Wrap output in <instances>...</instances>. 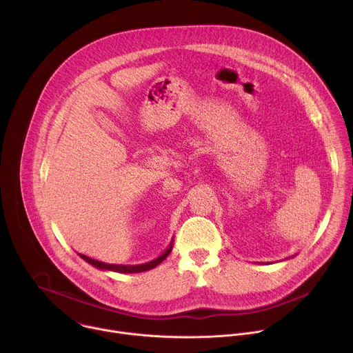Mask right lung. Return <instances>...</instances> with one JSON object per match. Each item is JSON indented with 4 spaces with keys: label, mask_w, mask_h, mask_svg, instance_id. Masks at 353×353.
I'll use <instances>...</instances> for the list:
<instances>
[{
    "label": "right lung",
    "mask_w": 353,
    "mask_h": 353,
    "mask_svg": "<svg viewBox=\"0 0 353 353\" xmlns=\"http://www.w3.org/2000/svg\"><path fill=\"white\" fill-rule=\"evenodd\" d=\"M172 248H173V239L169 244V247L163 251V253L157 257L155 260L149 261V263H145V264H138V265H119V264H108V263H102V261H97V260H93L90 257H86L83 254H79V257L82 260H85L86 263H89L90 265H93L94 268L97 270H103V271H113V272H120V274H135V272H143V271H148V270H152L155 268L157 265H159L170 253H172Z\"/></svg>",
    "instance_id": "1"
}]
</instances>
